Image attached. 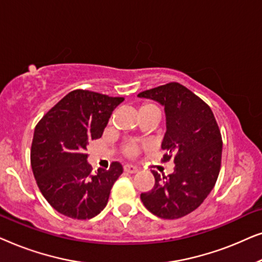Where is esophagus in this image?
<instances>
[{"label": "esophagus", "mask_w": 262, "mask_h": 262, "mask_svg": "<svg viewBox=\"0 0 262 262\" xmlns=\"http://www.w3.org/2000/svg\"><path fill=\"white\" fill-rule=\"evenodd\" d=\"M124 170L126 171V173H130V174H135L138 171V168L135 167V166H131V164H126V166H124Z\"/></svg>", "instance_id": "1"}]
</instances>
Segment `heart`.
<instances>
[{
	"mask_svg": "<svg viewBox=\"0 0 262 262\" xmlns=\"http://www.w3.org/2000/svg\"><path fill=\"white\" fill-rule=\"evenodd\" d=\"M148 111H159V108H157L154 103H144V105H142L141 108H139V113L148 112ZM124 152L126 154L127 156L135 157V156H137V154L139 152V146L137 143L128 142L124 146Z\"/></svg>",
	"mask_w": 262,
	"mask_h": 262,
	"instance_id": "1",
	"label": "heart"
}]
</instances>
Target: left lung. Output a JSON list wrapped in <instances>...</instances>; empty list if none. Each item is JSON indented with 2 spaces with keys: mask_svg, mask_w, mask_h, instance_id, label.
<instances>
[{
  "mask_svg": "<svg viewBox=\"0 0 262 262\" xmlns=\"http://www.w3.org/2000/svg\"><path fill=\"white\" fill-rule=\"evenodd\" d=\"M164 107L166 134L163 161H174V171L162 178L152 170L155 186L142 193L150 212L177 220L202 205L216 184L222 161V136L212 111L195 94L177 82L138 94Z\"/></svg>",
  "mask_w": 262,
  "mask_h": 262,
  "instance_id": "left-lung-1",
  "label": "left lung"
}]
</instances>
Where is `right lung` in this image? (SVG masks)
Masks as SVG:
<instances>
[{"label":"right lung","mask_w":262,"mask_h":262,"mask_svg":"<svg viewBox=\"0 0 262 262\" xmlns=\"http://www.w3.org/2000/svg\"><path fill=\"white\" fill-rule=\"evenodd\" d=\"M123 101L124 98L76 89L35 126L32 170L41 194L64 216L91 220L107 205L123 166L113 162L108 170L93 171L87 161V145L101 137L111 114Z\"/></svg>","instance_id":"add662e5"}]
</instances>
